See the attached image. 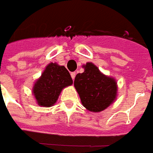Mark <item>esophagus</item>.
Returning a JSON list of instances; mask_svg holds the SVG:
<instances>
[{"label": "esophagus", "mask_w": 153, "mask_h": 153, "mask_svg": "<svg viewBox=\"0 0 153 153\" xmlns=\"http://www.w3.org/2000/svg\"><path fill=\"white\" fill-rule=\"evenodd\" d=\"M75 72H72V73L71 74V78H72V79H74V78H75Z\"/></svg>", "instance_id": "1"}]
</instances>
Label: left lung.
<instances>
[{
	"label": "left lung",
	"instance_id": "left-lung-1",
	"mask_svg": "<svg viewBox=\"0 0 153 153\" xmlns=\"http://www.w3.org/2000/svg\"><path fill=\"white\" fill-rule=\"evenodd\" d=\"M83 67L84 72L78 74L74 82L81 102L90 111H102L116 98L117 83L114 79L100 73L91 62Z\"/></svg>",
	"mask_w": 153,
	"mask_h": 153
}]
</instances>
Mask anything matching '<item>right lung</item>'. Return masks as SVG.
Segmentation results:
<instances>
[{
	"instance_id": "right-lung-1",
	"label": "right lung",
	"mask_w": 153,
	"mask_h": 153,
	"mask_svg": "<svg viewBox=\"0 0 153 153\" xmlns=\"http://www.w3.org/2000/svg\"><path fill=\"white\" fill-rule=\"evenodd\" d=\"M72 83L73 80L65 66L50 63L34 86V96L39 105L50 107L56 103L62 89Z\"/></svg>"
}]
</instances>
